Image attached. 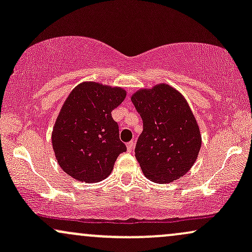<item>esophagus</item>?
Instances as JSON below:
<instances>
[{"instance_id":"34e87169","label":"esophagus","mask_w":252,"mask_h":252,"mask_svg":"<svg viewBox=\"0 0 252 252\" xmlns=\"http://www.w3.org/2000/svg\"><path fill=\"white\" fill-rule=\"evenodd\" d=\"M132 148H134V141H130L129 143H126V149H128V152H131Z\"/></svg>"}]
</instances>
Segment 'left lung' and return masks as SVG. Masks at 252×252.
<instances>
[{"instance_id": "left-lung-1", "label": "left lung", "mask_w": 252, "mask_h": 252, "mask_svg": "<svg viewBox=\"0 0 252 252\" xmlns=\"http://www.w3.org/2000/svg\"><path fill=\"white\" fill-rule=\"evenodd\" d=\"M131 102L143 121L135 158L146 178L158 184L178 180L192 168L201 135L189 103L168 84L140 89Z\"/></svg>"}]
</instances>
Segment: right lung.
Listing matches in <instances>:
<instances>
[{
  "instance_id": "add662e5",
  "label": "right lung",
  "mask_w": 252,
  "mask_h": 252,
  "mask_svg": "<svg viewBox=\"0 0 252 252\" xmlns=\"http://www.w3.org/2000/svg\"><path fill=\"white\" fill-rule=\"evenodd\" d=\"M126 96L122 88L96 82L72 90L52 131L54 155L66 174L88 184L110 175L118 155L126 152L111 116Z\"/></svg>"
}]
</instances>
